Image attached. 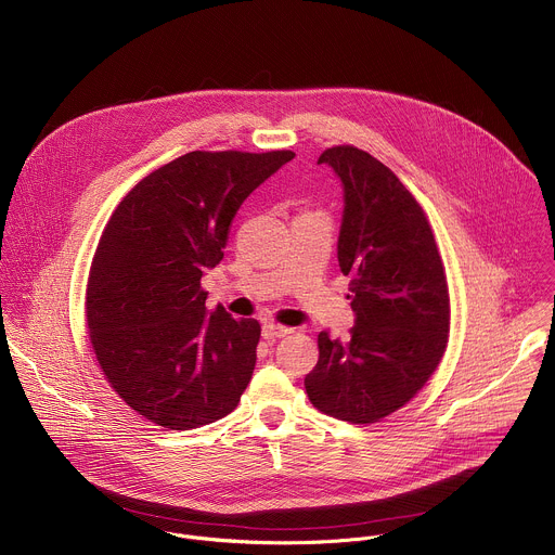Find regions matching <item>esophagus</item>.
<instances>
[{"instance_id":"esophagus-1","label":"esophagus","mask_w":555,"mask_h":555,"mask_svg":"<svg viewBox=\"0 0 555 555\" xmlns=\"http://www.w3.org/2000/svg\"><path fill=\"white\" fill-rule=\"evenodd\" d=\"M287 333H292V328H287V326H281V324H274V322H266V324L261 326V335H263L266 339L285 337Z\"/></svg>"}]
</instances>
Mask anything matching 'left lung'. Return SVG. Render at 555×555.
<instances>
[{
  "label": "left lung",
  "instance_id": "obj_1",
  "mask_svg": "<svg viewBox=\"0 0 555 555\" xmlns=\"http://www.w3.org/2000/svg\"><path fill=\"white\" fill-rule=\"evenodd\" d=\"M318 163L341 182L337 261L350 274L354 326L346 339L318 335L305 377L313 408L348 423H377L403 408L438 367L449 337V287L431 227L382 160L352 145Z\"/></svg>",
  "mask_w": 555,
  "mask_h": 555
}]
</instances>
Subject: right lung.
Wrapping results in <instances>:
<instances>
[{"instance_id":"add662e5","label":"right lung","mask_w":555,"mask_h":555,"mask_svg":"<svg viewBox=\"0 0 555 555\" xmlns=\"http://www.w3.org/2000/svg\"><path fill=\"white\" fill-rule=\"evenodd\" d=\"M292 158L196 150L147 173L111 216L91 263L87 326L106 382L150 423L196 429L237 408L261 326L207 309L201 279L222 261L242 203Z\"/></svg>"}]
</instances>
